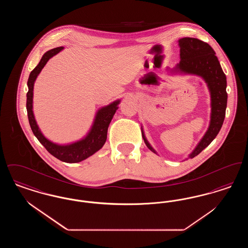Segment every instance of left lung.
Returning <instances> with one entry per match:
<instances>
[{"instance_id":"left-lung-1","label":"left lung","mask_w":248,"mask_h":248,"mask_svg":"<svg viewBox=\"0 0 248 248\" xmlns=\"http://www.w3.org/2000/svg\"><path fill=\"white\" fill-rule=\"evenodd\" d=\"M178 43L180 46V62L175 71H184L202 76L208 84L211 93L212 113L210 125L196 149L189 155V158H193L214 140L219 130L221 129L224 122L228 98L226 92L227 80L214 49L207 43L189 37L180 39ZM142 137L147 147L156 154L145 139L144 134Z\"/></svg>"}]
</instances>
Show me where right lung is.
<instances>
[{
    "label": "right lung",
    "mask_w": 248,
    "mask_h": 248,
    "mask_svg": "<svg viewBox=\"0 0 248 248\" xmlns=\"http://www.w3.org/2000/svg\"><path fill=\"white\" fill-rule=\"evenodd\" d=\"M63 49L62 46L54 48L47 51L43 58L40 60L39 64L36 66L35 69L31 72L29 80H28V87L29 91L27 93V112L29 123L31 128L32 130L34 136L40 143L46 149L48 153L52 154L54 157L58 158L60 161L65 163H79L89 156L93 155L98 150H100L105 144L107 140V133L108 124L113 117L116 109L118 108L119 100L111 103L110 105L102 108L96 114L94 120V125L88 136L80 141L72 143L71 145L61 146L52 143L46 140L41 131L39 129L35 119L32 112V96H33V84L36 78L40 71L45 67L49 59L53 56L57 55L59 52Z\"/></svg>",
    "instance_id": "add662e5"
}]
</instances>
